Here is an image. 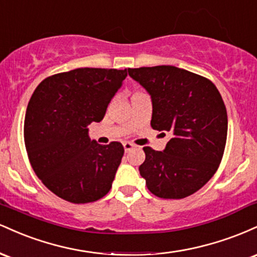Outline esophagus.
<instances>
[{
  "label": "esophagus",
  "instance_id": "esophagus-1",
  "mask_svg": "<svg viewBox=\"0 0 257 257\" xmlns=\"http://www.w3.org/2000/svg\"><path fill=\"white\" fill-rule=\"evenodd\" d=\"M123 146H124V151L125 152H129L131 150L134 149V144H132V143H124V144H123Z\"/></svg>",
  "mask_w": 257,
  "mask_h": 257
}]
</instances>
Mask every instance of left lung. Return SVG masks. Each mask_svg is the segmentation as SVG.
<instances>
[{
    "instance_id": "1",
    "label": "left lung",
    "mask_w": 257,
    "mask_h": 257,
    "mask_svg": "<svg viewBox=\"0 0 257 257\" xmlns=\"http://www.w3.org/2000/svg\"><path fill=\"white\" fill-rule=\"evenodd\" d=\"M128 72L151 95L152 128L172 135L163 152L144 147L140 175L159 198H186L213 178L222 159L227 111L220 91L210 79L170 65Z\"/></svg>"
}]
</instances>
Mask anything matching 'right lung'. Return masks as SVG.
Returning <instances> with one entry per match:
<instances>
[{"label": "right lung", "mask_w": 257, "mask_h": 257, "mask_svg": "<svg viewBox=\"0 0 257 257\" xmlns=\"http://www.w3.org/2000/svg\"><path fill=\"white\" fill-rule=\"evenodd\" d=\"M126 69L82 67L43 79L26 108L24 140L32 169L48 190L75 204L107 194L124 149L99 145L87 126L100 122Z\"/></svg>", "instance_id": "right-lung-1"}]
</instances>
